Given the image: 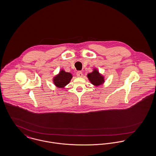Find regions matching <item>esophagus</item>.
Instances as JSON below:
<instances>
[{
  "label": "esophagus",
  "mask_w": 156,
  "mask_h": 156,
  "mask_svg": "<svg viewBox=\"0 0 156 156\" xmlns=\"http://www.w3.org/2000/svg\"><path fill=\"white\" fill-rule=\"evenodd\" d=\"M76 75L78 77H82L83 76V72H81V71H79L76 72Z\"/></svg>",
  "instance_id": "1"
}]
</instances>
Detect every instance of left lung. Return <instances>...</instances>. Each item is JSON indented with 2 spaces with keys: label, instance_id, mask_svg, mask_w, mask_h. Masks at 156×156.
I'll list each match as a JSON object with an SVG mask.
<instances>
[{
  "label": "left lung",
  "instance_id": "8db88e82",
  "mask_svg": "<svg viewBox=\"0 0 156 156\" xmlns=\"http://www.w3.org/2000/svg\"><path fill=\"white\" fill-rule=\"evenodd\" d=\"M87 77L91 84L96 86L103 84L105 81L103 76H102L96 69H94L91 73H89L87 75Z\"/></svg>",
  "mask_w": 156,
  "mask_h": 156
}]
</instances>
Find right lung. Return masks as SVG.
Instances as JSON below:
<instances>
[{
    "mask_svg": "<svg viewBox=\"0 0 156 156\" xmlns=\"http://www.w3.org/2000/svg\"><path fill=\"white\" fill-rule=\"evenodd\" d=\"M72 78V75L71 73L62 70L58 75L54 77L53 83L57 87L63 88L69 83Z\"/></svg>",
    "mask_w": 156,
    "mask_h": 156,
    "instance_id": "obj_1",
    "label": "right lung"
}]
</instances>
